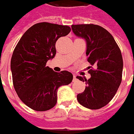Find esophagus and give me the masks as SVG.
<instances>
[{"instance_id": "1", "label": "esophagus", "mask_w": 134, "mask_h": 134, "mask_svg": "<svg viewBox=\"0 0 134 134\" xmlns=\"http://www.w3.org/2000/svg\"><path fill=\"white\" fill-rule=\"evenodd\" d=\"M76 80H77V79H76V75H74V76H73V82H76Z\"/></svg>"}]
</instances>
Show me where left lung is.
<instances>
[{"instance_id": "left-lung-1", "label": "left lung", "mask_w": 134, "mask_h": 134, "mask_svg": "<svg viewBox=\"0 0 134 134\" xmlns=\"http://www.w3.org/2000/svg\"><path fill=\"white\" fill-rule=\"evenodd\" d=\"M71 29L76 36L85 39L87 61L96 68L88 71L91 76L88 80L76 77L86 84L84 92L77 95V100L85 107L98 109L110 102L120 85L121 51L110 33L99 25H72Z\"/></svg>"}]
</instances>
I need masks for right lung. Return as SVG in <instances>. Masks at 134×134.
Listing matches in <instances>:
<instances>
[{"label": "right lung", "mask_w": 134, "mask_h": 134, "mask_svg": "<svg viewBox=\"0 0 134 134\" xmlns=\"http://www.w3.org/2000/svg\"><path fill=\"white\" fill-rule=\"evenodd\" d=\"M71 28L49 23L35 24L19 39L11 60L14 87L24 104L38 111H47L57 103L58 89L72 82L67 71L55 72L46 66L56 54L55 43Z\"/></svg>", "instance_id": "1"}]
</instances>
